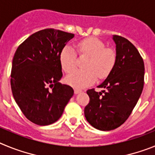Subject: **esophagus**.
Listing matches in <instances>:
<instances>
[{
  "label": "esophagus",
  "instance_id": "34e87169",
  "mask_svg": "<svg viewBox=\"0 0 155 155\" xmlns=\"http://www.w3.org/2000/svg\"><path fill=\"white\" fill-rule=\"evenodd\" d=\"M81 92V89H78V88H75L74 89V93L75 94H78V93Z\"/></svg>",
  "mask_w": 155,
  "mask_h": 155
}]
</instances>
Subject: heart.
Masks as SVG:
<instances>
[{"instance_id":"obj_1","label":"heart","mask_w":155,"mask_h":155,"mask_svg":"<svg viewBox=\"0 0 155 155\" xmlns=\"http://www.w3.org/2000/svg\"><path fill=\"white\" fill-rule=\"evenodd\" d=\"M81 54L89 57L84 68L87 70L74 71L66 78V81L74 87H84L93 84L97 78H104L109 74L116 61V54L111 48H105L102 40L89 37L78 43ZM61 67L66 73H71L76 68V53L71 46L63 48L60 54Z\"/></svg>"}]
</instances>
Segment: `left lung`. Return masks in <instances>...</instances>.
<instances>
[{"mask_svg":"<svg viewBox=\"0 0 155 155\" xmlns=\"http://www.w3.org/2000/svg\"><path fill=\"white\" fill-rule=\"evenodd\" d=\"M116 61L113 70L98 87L106 90L87 91L89 103L84 108L87 121L99 130L120 127L137 103L143 87L144 64L137 48L128 39L113 35Z\"/></svg>","mask_w":155,"mask_h":155,"instance_id":"left-lung-1","label":"left lung"}]
</instances>
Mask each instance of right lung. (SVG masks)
I'll use <instances>...</instances> for the list:
<instances>
[{
  "instance_id": "add662e5",
  "label": "right lung",
  "mask_w": 155,
  "mask_h": 155,
  "mask_svg": "<svg viewBox=\"0 0 155 155\" xmlns=\"http://www.w3.org/2000/svg\"><path fill=\"white\" fill-rule=\"evenodd\" d=\"M74 37L61 30H40L25 39L14 55L12 94L23 114L37 125L57 121L73 96V88L59 81L63 76L60 54Z\"/></svg>"
}]
</instances>
